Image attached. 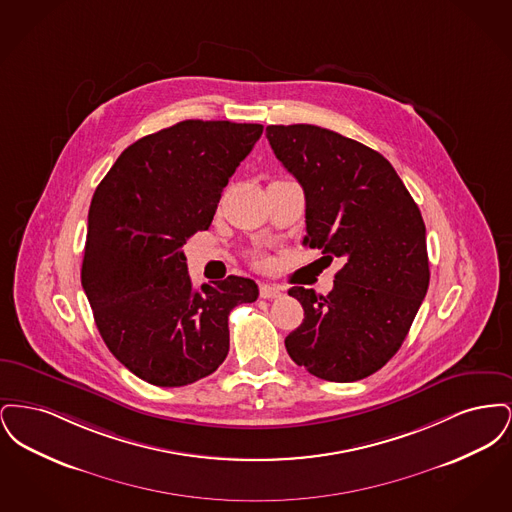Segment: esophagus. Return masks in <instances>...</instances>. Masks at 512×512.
<instances>
[{
	"label": "esophagus",
	"instance_id": "esophagus-1",
	"mask_svg": "<svg viewBox=\"0 0 512 512\" xmlns=\"http://www.w3.org/2000/svg\"><path fill=\"white\" fill-rule=\"evenodd\" d=\"M259 295H261L263 299H276V297L282 295V292H280V288L274 286V284H261V286H259Z\"/></svg>",
	"mask_w": 512,
	"mask_h": 512
}]
</instances>
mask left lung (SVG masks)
I'll list each match as a JSON object with an SVG mask.
<instances>
[{"label": "left lung", "mask_w": 512, "mask_h": 512, "mask_svg": "<svg viewBox=\"0 0 512 512\" xmlns=\"http://www.w3.org/2000/svg\"><path fill=\"white\" fill-rule=\"evenodd\" d=\"M268 144L305 192L307 236L328 265V295L293 286L305 318L286 338L295 365L328 382H355L390 361L428 292L426 226L390 161L313 124H270Z\"/></svg>", "instance_id": "1"}]
</instances>
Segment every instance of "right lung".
<instances>
[{"instance_id": "obj_1", "label": "right lung", "mask_w": 512, "mask_h": 512, "mask_svg": "<svg viewBox=\"0 0 512 512\" xmlns=\"http://www.w3.org/2000/svg\"><path fill=\"white\" fill-rule=\"evenodd\" d=\"M261 124L182 121L126 147L88 213L82 288L109 351L159 388L213 374L228 355V315L253 303L251 278L194 288L182 245L207 230Z\"/></svg>"}]
</instances>
